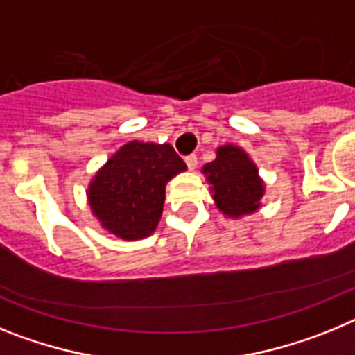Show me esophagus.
Returning <instances> with one entry per match:
<instances>
[{
  "mask_svg": "<svg viewBox=\"0 0 355 355\" xmlns=\"http://www.w3.org/2000/svg\"><path fill=\"white\" fill-rule=\"evenodd\" d=\"M184 162H187V167L190 168V171H196L197 167V156L196 155H190L184 158Z\"/></svg>",
  "mask_w": 355,
  "mask_h": 355,
  "instance_id": "1",
  "label": "esophagus"
}]
</instances>
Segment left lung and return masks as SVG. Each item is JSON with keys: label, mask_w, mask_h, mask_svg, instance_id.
<instances>
[{"label": "left lung", "mask_w": 355, "mask_h": 355, "mask_svg": "<svg viewBox=\"0 0 355 355\" xmlns=\"http://www.w3.org/2000/svg\"><path fill=\"white\" fill-rule=\"evenodd\" d=\"M216 158L206 163L200 172L209 184L215 206L227 218H243L261 208L265 181L258 165L245 149L234 144H224L215 150Z\"/></svg>", "instance_id": "obj_1"}]
</instances>
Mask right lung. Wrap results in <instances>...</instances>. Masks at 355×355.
<instances>
[{"label": "right lung", "instance_id": "obj_1", "mask_svg": "<svg viewBox=\"0 0 355 355\" xmlns=\"http://www.w3.org/2000/svg\"><path fill=\"white\" fill-rule=\"evenodd\" d=\"M187 171L168 144L131 140L108 158L87 188L90 211L121 240L150 236L159 224L165 187Z\"/></svg>", "mask_w": 355, "mask_h": 355}]
</instances>
